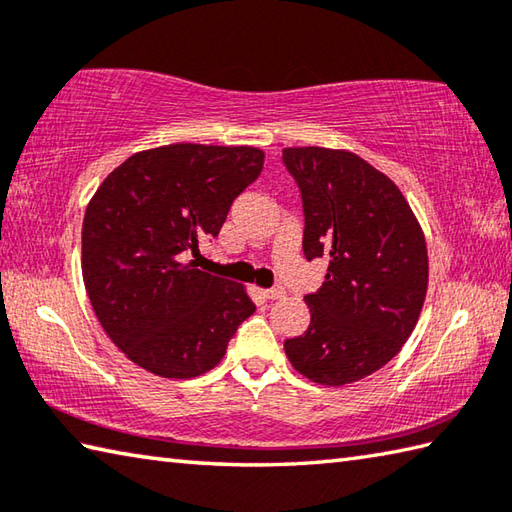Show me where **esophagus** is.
Listing matches in <instances>:
<instances>
[{"instance_id":"esophagus-1","label":"esophagus","mask_w":512,"mask_h":512,"mask_svg":"<svg viewBox=\"0 0 512 512\" xmlns=\"http://www.w3.org/2000/svg\"><path fill=\"white\" fill-rule=\"evenodd\" d=\"M262 295L266 297V300H282L286 291H284V286H275V288H266V291H262Z\"/></svg>"}]
</instances>
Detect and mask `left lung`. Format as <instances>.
I'll use <instances>...</instances> for the list:
<instances>
[{"label": "left lung", "mask_w": 512, "mask_h": 512, "mask_svg": "<svg viewBox=\"0 0 512 512\" xmlns=\"http://www.w3.org/2000/svg\"><path fill=\"white\" fill-rule=\"evenodd\" d=\"M282 159L302 192L304 255L329 257L320 291L304 297L309 329L284 351L313 383H356L412 336L430 275L425 235L398 185L358 154L284 147Z\"/></svg>", "instance_id": "left-lung-1"}]
</instances>
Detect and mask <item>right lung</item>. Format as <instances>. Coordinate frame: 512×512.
<instances>
[{
	"label": "right lung",
	"mask_w": 512,
	"mask_h": 512,
	"mask_svg": "<svg viewBox=\"0 0 512 512\" xmlns=\"http://www.w3.org/2000/svg\"><path fill=\"white\" fill-rule=\"evenodd\" d=\"M264 167L250 145L174 143L109 172L82 221V280L98 322L138 367L194 378L217 367L255 313L244 284L185 264L217 237Z\"/></svg>",
	"instance_id": "1"
}]
</instances>
